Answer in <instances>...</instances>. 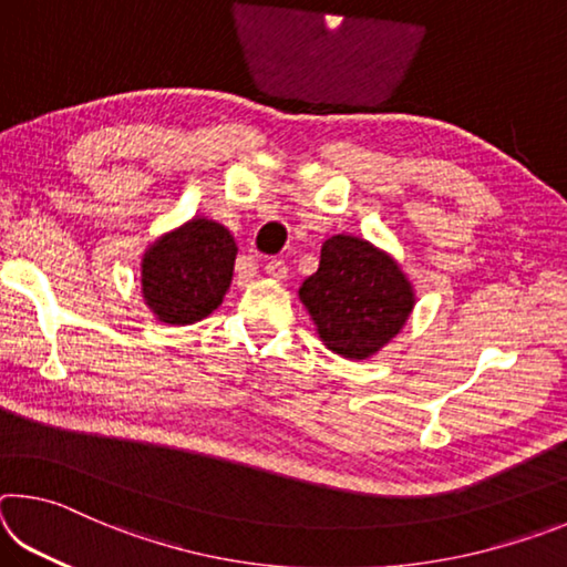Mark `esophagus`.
I'll use <instances>...</instances> for the list:
<instances>
[{
  "mask_svg": "<svg viewBox=\"0 0 567 567\" xmlns=\"http://www.w3.org/2000/svg\"><path fill=\"white\" fill-rule=\"evenodd\" d=\"M265 272L272 277V280H285L287 277V265L282 260H270L265 262Z\"/></svg>",
  "mask_w": 567,
  "mask_h": 567,
  "instance_id": "34e87169",
  "label": "esophagus"
}]
</instances>
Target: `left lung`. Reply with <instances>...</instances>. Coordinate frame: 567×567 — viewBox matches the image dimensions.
Returning <instances> with one entry per match:
<instances>
[{
    "label": "left lung",
    "mask_w": 567,
    "mask_h": 567,
    "mask_svg": "<svg viewBox=\"0 0 567 567\" xmlns=\"http://www.w3.org/2000/svg\"><path fill=\"white\" fill-rule=\"evenodd\" d=\"M297 295L324 348L348 360H368L395 340L417 300L395 257L354 235L324 239L318 272Z\"/></svg>",
    "instance_id": "obj_1"
}]
</instances>
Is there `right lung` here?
Masks as SVG:
<instances>
[{"mask_svg": "<svg viewBox=\"0 0 567 567\" xmlns=\"http://www.w3.org/2000/svg\"><path fill=\"white\" fill-rule=\"evenodd\" d=\"M237 245L225 225L192 217L152 243L140 262L142 300L165 324H195L223 305Z\"/></svg>", "mask_w": 567, "mask_h": 567, "instance_id": "1", "label": "right lung"}]
</instances>
